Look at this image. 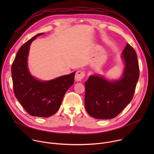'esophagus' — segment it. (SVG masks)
Instances as JSON below:
<instances>
[{"label":"esophagus","mask_w":154,"mask_h":154,"mask_svg":"<svg viewBox=\"0 0 154 154\" xmlns=\"http://www.w3.org/2000/svg\"><path fill=\"white\" fill-rule=\"evenodd\" d=\"M85 76V72L83 71H78L75 75V80L77 82H80Z\"/></svg>","instance_id":"1"}]
</instances>
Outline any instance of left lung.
Returning a JSON list of instances; mask_svg holds the SVG:
<instances>
[{
  "instance_id": "1",
  "label": "left lung",
  "mask_w": 154,
  "mask_h": 154,
  "mask_svg": "<svg viewBox=\"0 0 154 154\" xmlns=\"http://www.w3.org/2000/svg\"><path fill=\"white\" fill-rule=\"evenodd\" d=\"M121 57L124 69L119 79L109 81L94 74L90 75L85 83V106L94 118H114L133 99L140 75L137 55L127 43Z\"/></svg>"
}]
</instances>
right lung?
<instances>
[{
    "label": "right lung",
    "instance_id": "add662e5",
    "mask_svg": "<svg viewBox=\"0 0 154 154\" xmlns=\"http://www.w3.org/2000/svg\"><path fill=\"white\" fill-rule=\"evenodd\" d=\"M36 35L20 47L11 66L13 90L16 99L31 116L48 118L59 109L64 94L74 82L75 72L56 79L41 81L29 72L27 58Z\"/></svg>",
    "mask_w": 154,
    "mask_h": 154
}]
</instances>
